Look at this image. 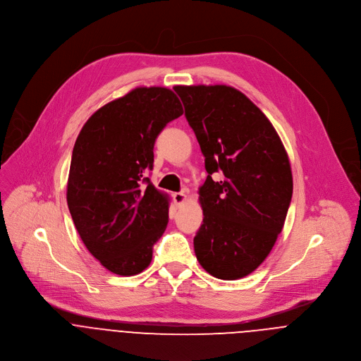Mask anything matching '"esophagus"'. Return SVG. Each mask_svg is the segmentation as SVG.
Returning a JSON list of instances; mask_svg holds the SVG:
<instances>
[{
	"label": "esophagus",
	"mask_w": 361,
	"mask_h": 361,
	"mask_svg": "<svg viewBox=\"0 0 361 361\" xmlns=\"http://www.w3.org/2000/svg\"><path fill=\"white\" fill-rule=\"evenodd\" d=\"M185 200H187V195H185L184 191H180V192H174V194H173V201H174L177 205H181Z\"/></svg>",
	"instance_id": "34e87169"
}]
</instances>
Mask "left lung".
I'll use <instances>...</instances> for the list:
<instances>
[{"label": "left lung", "instance_id": "8db88e82", "mask_svg": "<svg viewBox=\"0 0 361 361\" xmlns=\"http://www.w3.org/2000/svg\"><path fill=\"white\" fill-rule=\"evenodd\" d=\"M205 157L197 260L221 280L253 273L283 231L293 197L284 145L267 116L229 85H176ZM219 173L223 178L214 180Z\"/></svg>", "mask_w": 361, "mask_h": 361}]
</instances>
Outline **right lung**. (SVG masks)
Returning <instances> with one entry per match:
<instances>
[{"label":"right lung","mask_w":361,"mask_h":361,"mask_svg":"<svg viewBox=\"0 0 361 361\" xmlns=\"http://www.w3.org/2000/svg\"><path fill=\"white\" fill-rule=\"evenodd\" d=\"M181 115L171 90L137 87L95 111L74 143L68 211L88 252L114 274L142 273L166 231L169 195L146 173L156 137Z\"/></svg>","instance_id":"obj_1"}]
</instances>
